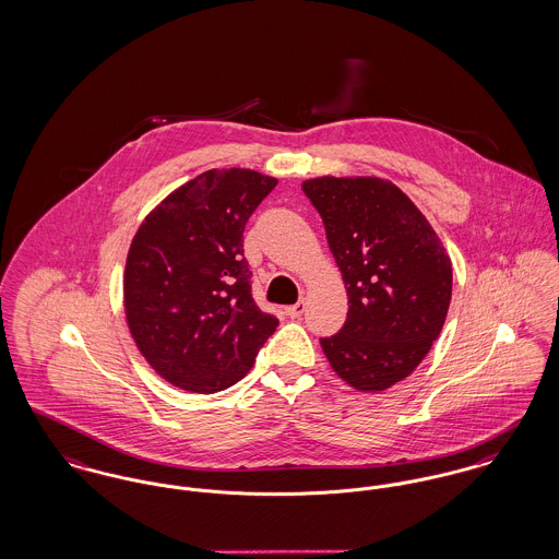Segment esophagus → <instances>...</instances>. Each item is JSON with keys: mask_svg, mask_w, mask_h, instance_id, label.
Instances as JSON below:
<instances>
[{"mask_svg": "<svg viewBox=\"0 0 559 559\" xmlns=\"http://www.w3.org/2000/svg\"><path fill=\"white\" fill-rule=\"evenodd\" d=\"M302 313H305V300H298L296 305L286 307V316H290V318H300Z\"/></svg>", "mask_w": 559, "mask_h": 559, "instance_id": "esophagus-1", "label": "esophagus"}]
</instances>
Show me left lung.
<instances>
[{"label": "left lung", "instance_id": "8db88e82", "mask_svg": "<svg viewBox=\"0 0 559 559\" xmlns=\"http://www.w3.org/2000/svg\"><path fill=\"white\" fill-rule=\"evenodd\" d=\"M302 191L322 216L349 311L320 338L332 370L359 391H382L425 359L452 296V263L429 221L393 182L323 177Z\"/></svg>", "mask_w": 559, "mask_h": 559}]
</instances>
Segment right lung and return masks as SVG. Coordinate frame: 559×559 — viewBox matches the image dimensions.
<instances>
[{"mask_svg": "<svg viewBox=\"0 0 559 559\" xmlns=\"http://www.w3.org/2000/svg\"><path fill=\"white\" fill-rule=\"evenodd\" d=\"M277 185L207 170L155 207L132 239L123 302L136 347L166 381L216 393L248 374L277 318L252 298L243 229Z\"/></svg>", "mask_w": 559, "mask_h": 559, "instance_id": "obj_1", "label": "right lung"}]
</instances>
